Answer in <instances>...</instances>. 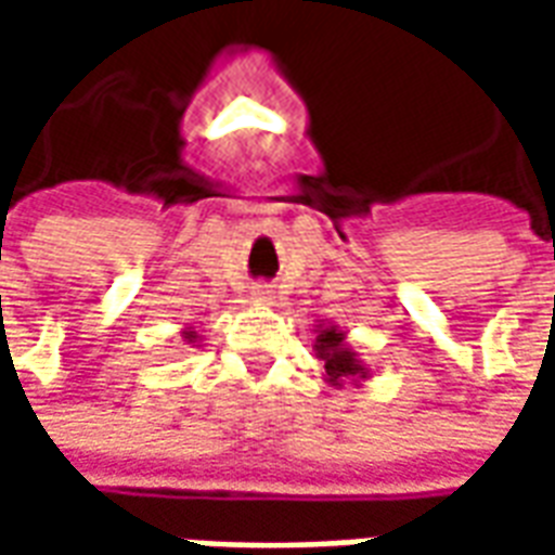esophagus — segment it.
<instances>
[{
    "label": "esophagus",
    "instance_id": "esophagus-1",
    "mask_svg": "<svg viewBox=\"0 0 555 555\" xmlns=\"http://www.w3.org/2000/svg\"><path fill=\"white\" fill-rule=\"evenodd\" d=\"M253 300L261 302V306H273L276 302V291L270 285H253Z\"/></svg>",
    "mask_w": 555,
    "mask_h": 555
}]
</instances>
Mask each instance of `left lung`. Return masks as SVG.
Wrapping results in <instances>:
<instances>
[{
  "instance_id": "left-lung-1",
  "label": "left lung",
  "mask_w": 555,
  "mask_h": 555,
  "mask_svg": "<svg viewBox=\"0 0 555 555\" xmlns=\"http://www.w3.org/2000/svg\"><path fill=\"white\" fill-rule=\"evenodd\" d=\"M314 357L324 365V380L330 386H360L372 377V369L360 360V353L348 345V333L338 324L318 321L314 324Z\"/></svg>"
}]
</instances>
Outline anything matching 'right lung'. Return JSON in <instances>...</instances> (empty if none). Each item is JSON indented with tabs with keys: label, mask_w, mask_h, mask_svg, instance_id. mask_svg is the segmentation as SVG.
<instances>
[{
	"label": "right lung",
	"mask_w": 555,
	"mask_h": 555,
	"mask_svg": "<svg viewBox=\"0 0 555 555\" xmlns=\"http://www.w3.org/2000/svg\"><path fill=\"white\" fill-rule=\"evenodd\" d=\"M181 336H183V341L190 345V348H198V341H202V336L195 333V326H183Z\"/></svg>",
	"instance_id": "add662e5"
}]
</instances>
